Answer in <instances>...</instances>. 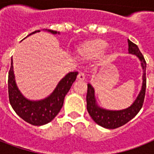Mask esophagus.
Returning <instances> with one entry per match:
<instances>
[{
  "instance_id": "obj_1",
  "label": "esophagus",
  "mask_w": 154,
  "mask_h": 154,
  "mask_svg": "<svg viewBox=\"0 0 154 154\" xmlns=\"http://www.w3.org/2000/svg\"><path fill=\"white\" fill-rule=\"evenodd\" d=\"M77 79L80 80V81H83L85 79V74L83 72L79 73L78 76H77Z\"/></svg>"
}]
</instances>
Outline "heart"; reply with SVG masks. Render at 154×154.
Instances as JSON below:
<instances>
[{"label": "heart", "mask_w": 154, "mask_h": 154, "mask_svg": "<svg viewBox=\"0 0 154 154\" xmlns=\"http://www.w3.org/2000/svg\"><path fill=\"white\" fill-rule=\"evenodd\" d=\"M107 46L108 43L103 39H93L82 45L79 49V54L84 58H97L104 52Z\"/></svg>", "instance_id": "obj_1"}]
</instances>
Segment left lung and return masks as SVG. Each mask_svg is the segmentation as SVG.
<instances>
[{"label":"left lung","mask_w":154,"mask_h":154,"mask_svg":"<svg viewBox=\"0 0 154 154\" xmlns=\"http://www.w3.org/2000/svg\"><path fill=\"white\" fill-rule=\"evenodd\" d=\"M128 45H129V48H128L129 52L133 54V55H136L140 58L141 65L143 69L142 89L139 94L138 97L137 98V99L131 106L126 109L119 110V111H112V110H106L100 108L98 106L96 103L94 89L90 84H88L86 95L88 112L92 117V119L98 125L104 128H107V129H116V128L120 127L127 123L133 117H135L137 114L140 112L144 102L146 87V62L137 45L128 39Z\"/></svg>","instance_id":"obj_1"}]
</instances>
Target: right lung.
I'll use <instances>...</instances> for the list:
<instances>
[{
    "mask_svg": "<svg viewBox=\"0 0 154 154\" xmlns=\"http://www.w3.org/2000/svg\"><path fill=\"white\" fill-rule=\"evenodd\" d=\"M46 31L52 34L59 33L53 30L46 29ZM39 31V30L34 31L28 36ZM77 75V72H69L59 82L54 92L46 99L40 101H30L21 95L16 85L13 72V61L11 59L8 73V96L12 108L21 119L31 125L42 126L49 123L60 112L65 95L76 79Z\"/></svg>",
    "mask_w": 154,
    "mask_h": 154,
    "instance_id": "right-lung-1",
    "label": "right lung"
}]
</instances>
